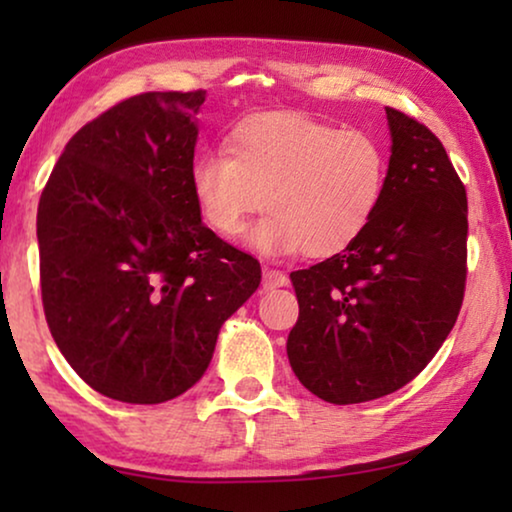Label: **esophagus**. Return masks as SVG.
<instances>
[{
    "label": "esophagus",
    "instance_id": "34e87169",
    "mask_svg": "<svg viewBox=\"0 0 512 512\" xmlns=\"http://www.w3.org/2000/svg\"><path fill=\"white\" fill-rule=\"evenodd\" d=\"M286 284H289V277H286L282 270H275V268L263 270V289L265 291L279 289V286H286Z\"/></svg>",
    "mask_w": 512,
    "mask_h": 512
}]
</instances>
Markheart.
Returning <instances> with one entry per match:
<instances>
[{"instance_id":"heart-1","label":"heart","mask_w":512,"mask_h":512,"mask_svg":"<svg viewBox=\"0 0 512 512\" xmlns=\"http://www.w3.org/2000/svg\"><path fill=\"white\" fill-rule=\"evenodd\" d=\"M226 152L191 165L200 219L235 240L265 202L270 214L251 235L265 254H340L368 228L387 191L389 156L380 139L312 116L244 118L226 137Z\"/></svg>"}]
</instances>
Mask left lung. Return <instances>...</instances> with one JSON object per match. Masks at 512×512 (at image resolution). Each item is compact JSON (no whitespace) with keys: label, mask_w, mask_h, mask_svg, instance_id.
<instances>
[{"label":"left lung","mask_w":512,"mask_h":512,"mask_svg":"<svg viewBox=\"0 0 512 512\" xmlns=\"http://www.w3.org/2000/svg\"><path fill=\"white\" fill-rule=\"evenodd\" d=\"M389 181L345 251L291 272L293 373L335 405L366 403L415 380L450 335L466 291L468 200L440 139L387 107Z\"/></svg>","instance_id":"obj_1"}]
</instances>
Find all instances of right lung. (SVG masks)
<instances>
[{"label": "right lung", "instance_id": "right-lung-1", "mask_svg": "<svg viewBox=\"0 0 512 512\" xmlns=\"http://www.w3.org/2000/svg\"><path fill=\"white\" fill-rule=\"evenodd\" d=\"M205 90L142 93L69 139L39 198L41 303L88 387L123 403L177 398L261 263L200 221L191 191Z\"/></svg>", "mask_w": 512, "mask_h": 512}]
</instances>
